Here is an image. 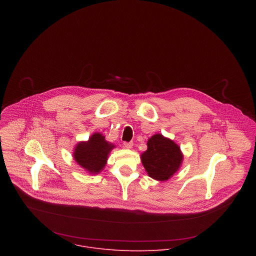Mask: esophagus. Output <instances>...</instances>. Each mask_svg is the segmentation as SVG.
<instances>
[{
    "label": "esophagus",
    "instance_id": "34e87169",
    "mask_svg": "<svg viewBox=\"0 0 256 256\" xmlns=\"http://www.w3.org/2000/svg\"><path fill=\"white\" fill-rule=\"evenodd\" d=\"M123 145H124V148H131L133 146V143L132 142H129V143L128 142H124Z\"/></svg>",
    "mask_w": 256,
    "mask_h": 256
}]
</instances>
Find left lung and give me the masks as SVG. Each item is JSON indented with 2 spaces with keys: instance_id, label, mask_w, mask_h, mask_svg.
Returning <instances> with one entry per match:
<instances>
[{
  "instance_id": "8db88e82",
  "label": "left lung",
  "mask_w": 256,
  "mask_h": 256,
  "mask_svg": "<svg viewBox=\"0 0 256 256\" xmlns=\"http://www.w3.org/2000/svg\"><path fill=\"white\" fill-rule=\"evenodd\" d=\"M146 146V152L141 154V160L148 176L158 182L170 180L182 164L180 146L162 134L152 136Z\"/></svg>"
}]
</instances>
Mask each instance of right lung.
<instances>
[{"label":"right lung","mask_w":256,"mask_h":256,"mask_svg":"<svg viewBox=\"0 0 256 256\" xmlns=\"http://www.w3.org/2000/svg\"><path fill=\"white\" fill-rule=\"evenodd\" d=\"M114 145L108 142L100 133H94L88 141L80 142L74 150V160L92 174L100 172L106 164L110 150Z\"/></svg>","instance_id":"1"}]
</instances>
